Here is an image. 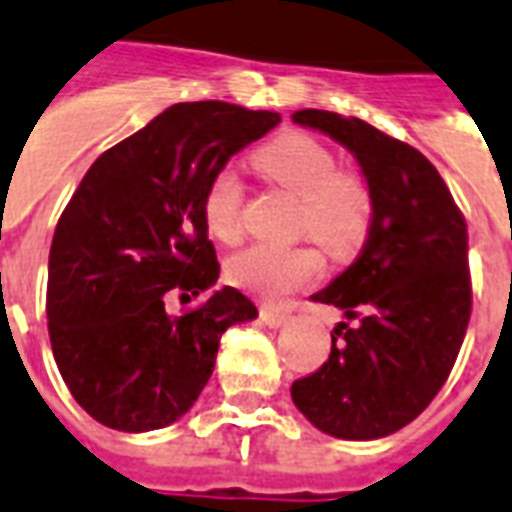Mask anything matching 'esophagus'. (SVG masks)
<instances>
[{"instance_id": "34e87169", "label": "esophagus", "mask_w": 512, "mask_h": 512, "mask_svg": "<svg viewBox=\"0 0 512 512\" xmlns=\"http://www.w3.org/2000/svg\"><path fill=\"white\" fill-rule=\"evenodd\" d=\"M259 318L264 320V326L269 328H280L288 320V312L277 310V307H269V304H261L259 307Z\"/></svg>"}]
</instances>
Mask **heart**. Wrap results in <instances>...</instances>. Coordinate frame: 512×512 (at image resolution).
<instances>
[{
	"label": "heart",
	"mask_w": 512,
	"mask_h": 512,
	"mask_svg": "<svg viewBox=\"0 0 512 512\" xmlns=\"http://www.w3.org/2000/svg\"><path fill=\"white\" fill-rule=\"evenodd\" d=\"M261 176L299 197L293 219L296 235H310L331 256H350L366 240L374 202L363 178L339 170L336 154L307 133H283L253 154ZM245 184L235 168H219L202 192V221L219 243L243 235ZM323 275V256L315 245L253 243L227 261V277L237 288L277 301Z\"/></svg>",
	"instance_id": "obj_1"
}]
</instances>
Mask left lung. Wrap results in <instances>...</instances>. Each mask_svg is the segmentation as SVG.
Returning a JSON list of instances; mask_svg holds the SVG:
<instances>
[{
	"label": "left lung",
	"mask_w": 512,
	"mask_h": 512,
	"mask_svg": "<svg viewBox=\"0 0 512 512\" xmlns=\"http://www.w3.org/2000/svg\"><path fill=\"white\" fill-rule=\"evenodd\" d=\"M291 120L347 146L374 202L360 256L312 296L344 310L347 323L334 328L326 363L291 384V398L323 433L374 441L414 422L454 368L473 310L465 216L414 146L323 109Z\"/></svg>",
	"instance_id": "left-lung-1"
}]
</instances>
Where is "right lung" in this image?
I'll return each instance as SVG.
<instances>
[{
	"instance_id": "add662e5",
	"label": "right lung",
	"mask_w": 512,
	"mask_h": 512,
	"mask_svg": "<svg viewBox=\"0 0 512 512\" xmlns=\"http://www.w3.org/2000/svg\"><path fill=\"white\" fill-rule=\"evenodd\" d=\"M277 112L176 104L106 149L63 208L47 267V331L63 382L101 425L146 433L192 408L229 326L256 318L219 280L202 221L208 178ZM206 301L173 319L168 295Z\"/></svg>"
}]
</instances>
